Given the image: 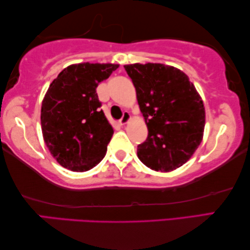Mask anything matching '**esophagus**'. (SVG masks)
<instances>
[{"instance_id": "1", "label": "esophagus", "mask_w": 250, "mask_h": 250, "mask_svg": "<svg viewBox=\"0 0 250 250\" xmlns=\"http://www.w3.org/2000/svg\"><path fill=\"white\" fill-rule=\"evenodd\" d=\"M129 120H130V115H129V113H128V112H124V114H123L122 118L120 120V124H121V125H125V124H127Z\"/></svg>"}]
</instances>
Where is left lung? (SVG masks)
Here are the masks:
<instances>
[{"label":"left lung","instance_id":"8db88e82","mask_svg":"<svg viewBox=\"0 0 250 250\" xmlns=\"http://www.w3.org/2000/svg\"><path fill=\"white\" fill-rule=\"evenodd\" d=\"M148 128L137 146L140 161L157 171L185 164L197 149L205 127L202 97L185 73L158 63L125 65Z\"/></svg>","mask_w":250,"mask_h":250}]
</instances>
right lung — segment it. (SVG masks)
Segmentation results:
<instances>
[{
  "mask_svg": "<svg viewBox=\"0 0 250 250\" xmlns=\"http://www.w3.org/2000/svg\"><path fill=\"white\" fill-rule=\"evenodd\" d=\"M117 64L69 65L52 82L42 102L44 142L60 165L86 171L105 157L114 134L100 107L96 87Z\"/></svg>",
  "mask_w": 250,
  "mask_h": 250,
  "instance_id": "obj_1",
  "label": "right lung"
}]
</instances>
